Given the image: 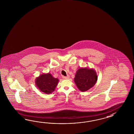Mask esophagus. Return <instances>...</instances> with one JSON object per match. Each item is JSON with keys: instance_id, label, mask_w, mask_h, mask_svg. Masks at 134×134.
<instances>
[{"instance_id": "34e87169", "label": "esophagus", "mask_w": 134, "mask_h": 134, "mask_svg": "<svg viewBox=\"0 0 134 134\" xmlns=\"http://www.w3.org/2000/svg\"><path fill=\"white\" fill-rule=\"evenodd\" d=\"M63 78L64 79H65V80H68L69 78V76H63Z\"/></svg>"}]
</instances>
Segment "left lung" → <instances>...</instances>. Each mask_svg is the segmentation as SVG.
<instances>
[{
	"label": "left lung",
	"instance_id": "left-lung-1",
	"mask_svg": "<svg viewBox=\"0 0 134 134\" xmlns=\"http://www.w3.org/2000/svg\"><path fill=\"white\" fill-rule=\"evenodd\" d=\"M97 79V74L93 69L80 68L77 71L74 81L80 91H85L94 86Z\"/></svg>",
	"mask_w": 134,
	"mask_h": 134
}]
</instances>
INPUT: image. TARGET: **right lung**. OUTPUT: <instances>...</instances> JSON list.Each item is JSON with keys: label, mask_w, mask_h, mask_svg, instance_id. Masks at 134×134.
Wrapping results in <instances>:
<instances>
[{"label": "right lung", "mask_w": 134, "mask_h": 134, "mask_svg": "<svg viewBox=\"0 0 134 134\" xmlns=\"http://www.w3.org/2000/svg\"><path fill=\"white\" fill-rule=\"evenodd\" d=\"M58 80L54 78L51 74H42L37 77L35 83L41 91L46 94L51 93L57 86Z\"/></svg>", "instance_id": "right-lung-1"}]
</instances>
